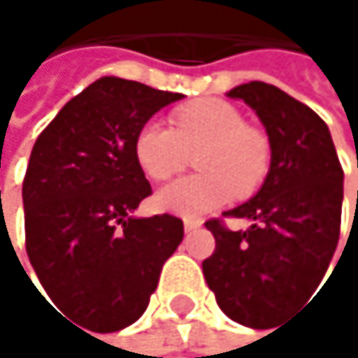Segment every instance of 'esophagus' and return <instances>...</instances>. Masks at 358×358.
Listing matches in <instances>:
<instances>
[{"label": "esophagus", "instance_id": "34e87169", "mask_svg": "<svg viewBox=\"0 0 358 358\" xmlns=\"http://www.w3.org/2000/svg\"><path fill=\"white\" fill-rule=\"evenodd\" d=\"M196 228H201V222H194V220H184V232H194Z\"/></svg>", "mask_w": 358, "mask_h": 358}]
</instances>
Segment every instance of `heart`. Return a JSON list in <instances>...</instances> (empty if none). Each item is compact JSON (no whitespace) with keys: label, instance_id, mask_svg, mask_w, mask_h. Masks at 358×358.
<instances>
[{"label":"heart","instance_id":"1","mask_svg":"<svg viewBox=\"0 0 358 358\" xmlns=\"http://www.w3.org/2000/svg\"><path fill=\"white\" fill-rule=\"evenodd\" d=\"M176 130L147 122L134 141L141 170L151 180H168L194 159L196 176L180 178L155 194V205L180 217H203L236 192L250 194L269 170V143L247 126L241 109L222 99H199L176 111Z\"/></svg>","mask_w":358,"mask_h":358}]
</instances>
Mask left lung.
<instances>
[{"label": "left lung", "instance_id": "8db88e82", "mask_svg": "<svg viewBox=\"0 0 358 358\" xmlns=\"http://www.w3.org/2000/svg\"><path fill=\"white\" fill-rule=\"evenodd\" d=\"M228 97L259 115L271 162L257 194L224 213L249 220L247 230L205 224L215 250L203 273L232 322L263 329L323 280L340 238L344 172L327 124L305 103L259 80Z\"/></svg>", "mask_w": 358, "mask_h": 358}]
</instances>
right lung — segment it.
I'll return each mask as SVG.
<instances>
[{
	"label": "right lung",
	"mask_w": 358,
	"mask_h": 358,
	"mask_svg": "<svg viewBox=\"0 0 358 358\" xmlns=\"http://www.w3.org/2000/svg\"><path fill=\"white\" fill-rule=\"evenodd\" d=\"M182 93L103 76L38 134L22 184L27 252L51 303L99 334L134 323L184 238L174 215L136 217L151 194L138 130Z\"/></svg>",
	"instance_id": "right-lung-1"
}]
</instances>
